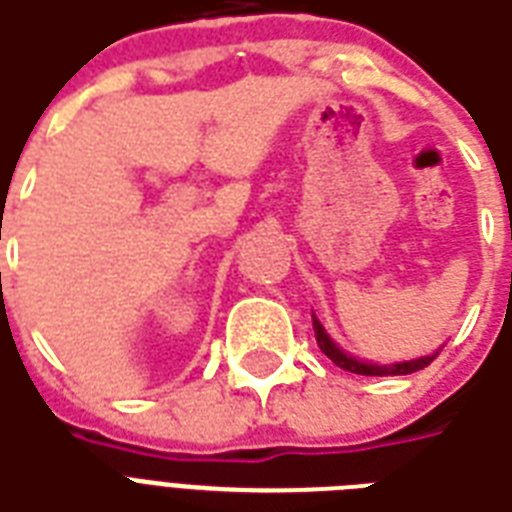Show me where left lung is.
<instances>
[{
    "mask_svg": "<svg viewBox=\"0 0 512 512\" xmlns=\"http://www.w3.org/2000/svg\"><path fill=\"white\" fill-rule=\"evenodd\" d=\"M313 329H315V343L321 348V353H326L329 359L340 367V370H348V372H356V375H410V372H418L424 370L426 364L437 356H424V359H416V361H402V364H391V367H378V364H367V361H359L343 353L337 345L329 340V334L324 332V326L318 324V318L313 315Z\"/></svg>",
    "mask_w": 512,
    "mask_h": 512,
    "instance_id": "1",
    "label": "left lung"
}]
</instances>
